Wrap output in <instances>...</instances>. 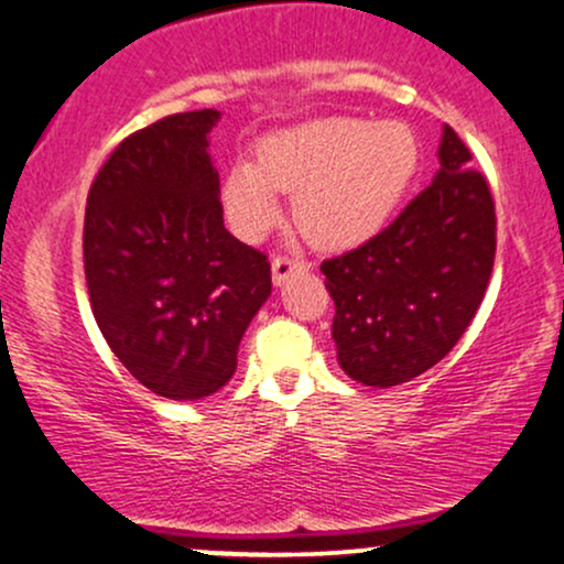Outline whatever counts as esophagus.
Wrapping results in <instances>:
<instances>
[{
	"label": "esophagus",
	"mask_w": 564,
	"mask_h": 564,
	"mask_svg": "<svg viewBox=\"0 0 564 564\" xmlns=\"http://www.w3.org/2000/svg\"><path fill=\"white\" fill-rule=\"evenodd\" d=\"M307 268L310 264L304 260H294V257L278 254V257H273V283L275 286H281V283H286L291 275L304 273Z\"/></svg>",
	"instance_id": "1"
}]
</instances>
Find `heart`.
Masks as SVG:
<instances>
[{"label":"heart","instance_id":"obj_1","mask_svg":"<svg viewBox=\"0 0 564 564\" xmlns=\"http://www.w3.org/2000/svg\"><path fill=\"white\" fill-rule=\"evenodd\" d=\"M420 144L399 120L334 115L275 131L254 165L223 178V207L236 234L257 241L278 220V192L294 194V223L315 247L349 249L386 228L415 181Z\"/></svg>","mask_w":564,"mask_h":564}]
</instances>
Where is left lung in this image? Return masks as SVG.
Returning <instances> with one entry per match:
<instances>
[{
  "label": "left lung",
  "instance_id": "8db88e82",
  "mask_svg": "<svg viewBox=\"0 0 564 564\" xmlns=\"http://www.w3.org/2000/svg\"><path fill=\"white\" fill-rule=\"evenodd\" d=\"M470 160L444 126L431 186L381 234L321 264L336 304V357L351 381H412L449 355L476 317L494 270L497 215Z\"/></svg>",
  "mask_w": 564,
  "mask_h": 564
}]
</instances>
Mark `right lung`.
Returning a JSON list of instances; mask_svg holds the SVG:
<instances>
[{
  "label": "right lung",
  "mask_w": 564,
  "mask_h": 564,
  "mask_svg": "<svg viewBox=\"0 0 564 564\" xmlns=\"http://www.w3.org/2000/svg\"><path fill=\"white\" fill-rule=\"evenodd\" d=\"M217 110L162 118L120 141L86 199L84 268L101 336L139 383L194 402L236 372L270 296V262L223 226L209 158Z\"/></svg>",
  "instance_id": "1"
}]
</instances>
